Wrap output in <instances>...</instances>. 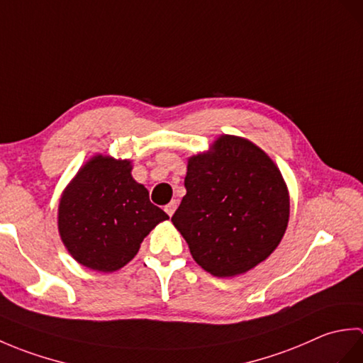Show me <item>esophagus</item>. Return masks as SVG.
I'll return each instance as SVG.
<instances>
[{
    "mask_svg": "<svg viewBox=\"0 0 363 363\" xmlns=\"http://www.w3.org/2000/svg\"><path fill=\"white\" fill-rule=\"evenodd\" d=\"M176 207H177V203H176V201H172V203H168V204L165 206V212L169 215V217H172V215L174 213Z\"/></svg>",
    "mask_w": 363,
    "mask_h": 363,
    "instance_id": "1",
    "label": "esophagus"
}]
</instances>
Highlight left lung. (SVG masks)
<instances>
[{
  "mask_svg": "<svg viewBox=\"0 0 363 363\" xmlns=\"http://www.w3.org/2000/svg\"><path fill=\"white\" fill-rule=\"evenodd\" d=\"M184 186L187 194L172 221L206 272L246 273L279 245L289 191L273 160L254 143L221 135L212 151L190 157Z\"/></svg>",
  "mask_w": 363,
  "mask_h": 363,
  "instance_id": "1",
  "label": "left lung"
}]
</instances>
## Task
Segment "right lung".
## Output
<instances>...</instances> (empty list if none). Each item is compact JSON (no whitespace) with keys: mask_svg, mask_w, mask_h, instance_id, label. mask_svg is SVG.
Returning <instances> with one entry per match:
<instances>
[{"mask_svg":"<svg viewBox=\"0 0 363 363\" xmlns=\"http://www.w3.org/2000/svg\"><path fill=\"white\" fill-rule=\"evenodd\" d=\"M168 215L130 176L129 160L95 156L79 169L59 204V233L72 256L96 272H115Z\"/></svg>","mask_w":363,"mask_h":363,"instance_id":"right-lung-1","label":"right lung"}]
</instances>
